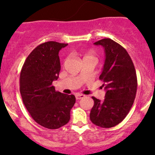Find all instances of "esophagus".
<instances>
[{"label":"esophagus","mask_w":155,"mask_h":155,"mask_svg":"<svg viewBox=\"0 0 155 155\" xmlns=\"http://www.w3.org/2000/svg\"><path fill=\"white\" fill-rule=\"evenodd\" d=\"M84 97H85V95H82V94H76V99H82V98H84Z\"/></svg>","instance_id":"1"}]
</instances>
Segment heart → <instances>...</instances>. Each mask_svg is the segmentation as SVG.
Returning <instances> with one entry per match:
<instances>
[{
    "label": "heart",
    "instance_id": "heart-1",
    "mask_svg": "<svg viewBox=\"0 0 155 155\" xmlns=\"http://www.w3.org/2000/svg\"><path fill=\"white\" fill-rule=\"evenodd\" d=\"M88 56H92V57H94V56H93V54H92V53H88V54L86 55V56H85V57H88Z\"/></svg>",
    "mask_w": 155,
    "mask_h": 155
}]
</instances>
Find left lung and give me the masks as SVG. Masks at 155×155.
<instances>
[{
	"mask_svg": "<svg viewBox=\"0 0 155 155\" xmlns=\"http://www.w3.org/2000/svg\"><path fill=\"white\" fill-rule=\"evenodd\" d=\"M105 49V60L99 79L106 90L104 101L92 96L94 105L90 120L102 128L119 124L129 112L136 96V71L129 54L123 47L109 38L94 43Z\"/></svg>",
	"mask_w": 155,
	"mask_h": 155,
	"instance_id": "left-lung-1",
	"label": "left lung"
}]
</instances>
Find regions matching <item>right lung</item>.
Returning a JSON list of instances; mask_svg holds the SVG:
<instances>
[{
	"mask_svg": "<svg viewBox=\"0 0 155 155\" xmlns=\"http://www.w3.org/2000/svg\"><path fill=\"white\" fill-rule=\"evenodd\" d=\"M67 45L49 41L37 46L26 59L20 75V92L27 110L37 123L50 129L69 122L76 102L75 95L57 92L53 86L60 71L59 52Z\"/></svg>",
	"mask_w": 155,
	"mask_h": 155,
	"instance_id": "obj_1",
	"label": "right lung"
}]
</instances>
